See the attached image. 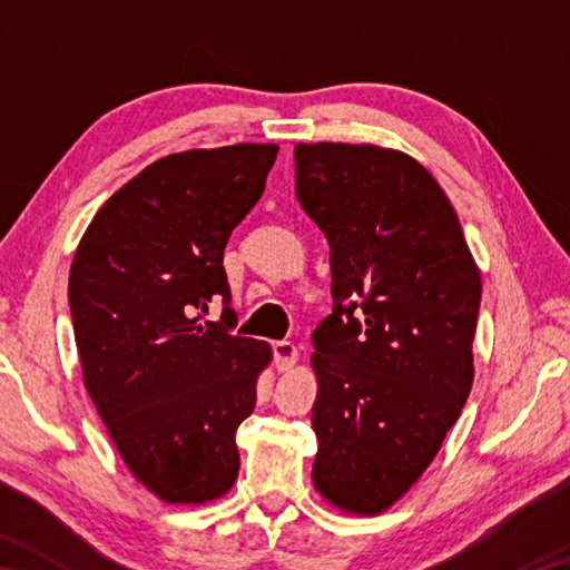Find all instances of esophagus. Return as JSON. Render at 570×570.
Returning <instances> with one entry per match:
<instances>
[{
    "label": "esophagus",
    "mask_w": 570,
    "mask_h": 570,
    "mask_svg": "<svg viewBox=\"0 0 570 570\" xmlns=\"http://www.w3.org/2000/svg\"><path fill=\"white\" fill-rule=\"evenodd\" d=\"M272 353H274V365L278 372H286L296 365L298 360V347L288 341H278L272 345Z\"/></svg>",
    "instance_id": "esophagus-1"
}]
</instances>
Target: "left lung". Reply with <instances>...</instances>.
I'll return each instance as SVG.
<instances>
[{
	"label": "left lung",
	"mask_w": 570,
	"mask_h": 570,
	"mask_svg": "<svg viewBox=\"0 0 570 570\" xmlns=\"http://www.w3.org/2000/svg\"><path fill=\"white\" fill-rule=\"evenodd\" d=\"M296 196L331 245L333 313L313 331V482L380 514L421 478L472 386L480 272L451 200L411 156L298 144Z\"/></svg>",
	"instance_id": "8db88e82"
}]
</instances>
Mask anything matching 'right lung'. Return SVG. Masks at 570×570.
<instances>
[{
    "mask_svg": "<svg viewBox=\"0 0 570 570\" xmlns=\"http://www.w3.org/2000/svg\"><path fill=\"white\" fill-rule=\"evenodd\" d=\"M276 144L168 154L107 200L78 245L68 304L85 390L141 485L168 504L223 498L235 433L272 350L239 337L223 266ZM220 322H203L215 296Z\"/></svg>",
    "mask_w": 570,
    "mask_h": 570,
    "instance_id": "1",
    "label": "right lung"
}]
</instances>
